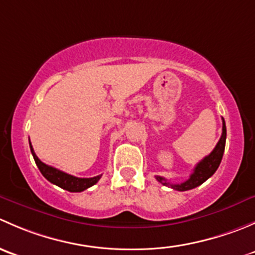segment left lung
Here are the masks:
<instances>
[{"label": "left lung", "mask_w": 255, "mask_h": 255, "mask_svg": "<svg viewBox=\"0 0 255 255\" xmlns=\"http://www.w3.org/2000/svg\"><path fill=\"white\" fill-rule=\"evenodd\" d=\"M222 125V135H221L218 143L216 144L215 149L195 166L194 173L190 175V177L186 181L181 182V184H170V182H168L161 176H155L156 180H158L159 182H161L163 185H165V186H170L171 189L177 190V191H187V190L195 189V187L204 184L208 177H211L216 173V170H217L218 166H220L221 160H222L223 153H225L226 135H227V132H226V123L223 118Z\"/></svg>", "instance_id": "8db88e82"}]
</instances>
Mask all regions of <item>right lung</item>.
I'll return each instance as SVG.
<instances>
[{
  "mask_svg": "<svg viewBox=\"0 0 255 255\" xmlns=\"http://www.w3.org/2000/svg\"><path fill=\"white\" fill-rule=\"evenodd\" d=\"M29 146H30V151H32V155L34 158L35 164H37L38 169L40 170L42 175L50 181L51 184L56 185V186L61 187V189L66 190V191L70 192H81L84 190L89 189L91 187L92 185L96 184L97 181L100 180L101 175H97L94 177H76L70 175V174H66L64 171L59 170V169L53 168V166H49L47 164L43 163L34 153V149H33L32 143L29 140Z\"/></svg>",
  "mask_w": 255,
  "mask_h": 255,
  "instance_id": "add662e5",
  "label": "right lung"
}]
</instances>
